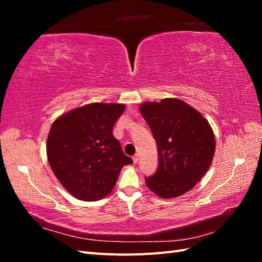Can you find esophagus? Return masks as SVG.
Returning <instances> with one entry per match:
<instances>
[{
    "label": "esophagus",
    "instance_id": "esophagus-1",
    "mask_svg": "<svg viewBox=\"0 0 262 262\" xmlns=\"http://www.w3.org/2000/svg\"><path fill=\"white\" fill-rule=\"evenodd\" d=\"M132 160H133V163H134V164H137V163L139 162V155H138V154L134 155V156L132 157Z\"/></svg>",
    "mask_w": 262,
    "mask_h": 262
}]
</instances>
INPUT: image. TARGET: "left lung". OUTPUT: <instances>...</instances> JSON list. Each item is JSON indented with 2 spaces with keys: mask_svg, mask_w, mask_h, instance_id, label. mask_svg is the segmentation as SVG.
Returning <instances> with one entry per match:
<instances>
[{
  "mask_svg": "<svg viewBox=\"0 0 262 262\" xmlns=\"http://www.w3.org/2000/svg\"><path fill=\"white\" fill-rule=\"evenodd\" d=\"M140 112L156 141L158 167L145 177L158 196L170 199L188 192L210 168L215 138L199 112L177 98L144 102Z\"/></svg>",
  "mask_w": 262,
  "mask_h": 262,
  "instance_id": "8db88e82",
  "label": "left lung"
}]
</instances>
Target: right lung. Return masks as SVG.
I'll list each match as a JSON object with an SVG mask.
<instances>
[{
    "instance_id": "add662e5",
    "label": "right lung",
    "mask_w": 262,
    "mask_h": 262,
    "mask_svg": "<svg viewBox=\"0 0 262 262\" xmlns=\"http://www.w3.org/2000/svg\"><path fill=\"white\" fill-rule=\"evenodd\" d=\"M122 104H94L71 110L52 123L47 140L50 167L68 191L85 201L106 196L124 165L132 164L113 134Z\"/></svg>"
}]
</instances>
